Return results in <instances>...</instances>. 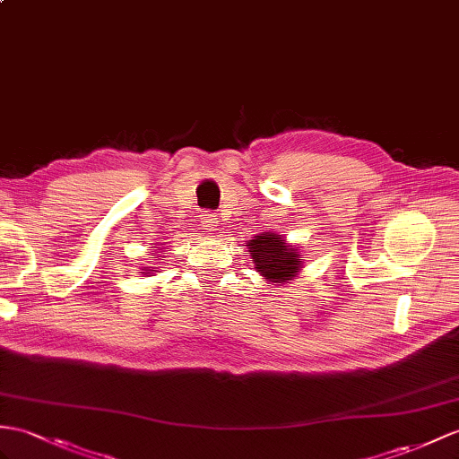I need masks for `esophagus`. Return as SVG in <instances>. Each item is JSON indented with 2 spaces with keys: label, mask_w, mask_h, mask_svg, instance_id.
Here are the masks:
<instances>
[{
  "label": "esophagus",
  "mask_w": 459,
  "mask_h": 459,
  "mask_svg": "<svg viewBox=\"0 0 459 459\" xmlns=\"http://www.w3.org/2000/svg\"><path fill=\"white\" fill-rule=\"evenodd\" d=\"M200 226H203V230L206 231H214L218 226V218L212 214V212H204V214L200 216Z\"/></svg>",
  "instance_id": "obj_1"
}]
</instances>
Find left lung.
<instances>
[{
	"label": "left lung",
	"mask_w": 459,
	"mask_h": 459,
	"mask_svg": "<svg viewBox=\"0 0 459 459\" xmlns=\"http://www.w3.org/2000/svg\"><path fill=\"white\" fill-rule=\"evenodd\" d=\"M249 251L255 261V268L273 282L282 284L292 281V276L299 271L301 256L294 245H286L284 238L276 233H261L249 243Z\"/></svg>",
	"instance_id": "left-lung-1"
}]
</instances>
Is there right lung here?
<instances>
[{
  "label": "right lung",
  "mask_w": 459,
  "mask_h": 459,
  "mask_svg": "<svg viewBox=\"0 0 459 459\" xmlns=\"http://www.w3.org/2000/svg\"><path fill=\"white\" fill-rule=\"evenodd\" d=\"M152 259H155V256H152Z\"/></svg>",
  "instance_id": "right-lung-1"
}]
</instances>
